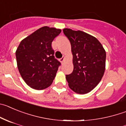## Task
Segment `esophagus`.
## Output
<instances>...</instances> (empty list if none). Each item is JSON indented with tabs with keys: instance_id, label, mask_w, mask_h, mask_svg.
<instances>
[{
	"instance_id": "1",
	"label": "esophagus",
	"mask_w": 126,
	"mask_h": 126,
	"mask_svg": "<svg viewBox=\"0 0 126 126\" xmlns=\"http://www.w3.org/2000/svg\"><path fill=\"white\" fill-rule=\"evenodd\" d=\"M64 61H65V57H62V58L60 59V61H61V63H63V62H64Z\"/></svg>"
}]
</instances>
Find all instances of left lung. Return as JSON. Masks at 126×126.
Listing matches in <instances>:
<instances>
[{
  "mask_svg": "<svg viewBox=\"0 0 126 126\" xmlns=\"http://www.w3.org/2000/svg\"><path fill=\"white\" fill-rule=\"evenodd\" d=\"M71 44L73 72L66 75L69 87L79 94L94 89L100 82L106 69V50L99 40L80 31L64 29Z\"/></svg>",
  "mask_w": 126,
  "mask_h": 126,
  "instance_id": "left-lung-1",
  "label": "left lung"
}]
</instances>
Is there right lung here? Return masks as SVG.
Segmentation results:
<instances>
[{
	"mask_svg": "<svg viewBox=\"0 0 126 126\" xmlns=\"http://www.w3.org/2000/svg\"><path fill=\"white\" fill-rule=\"evenodd\" d=\"M61 30L44 26L20 42L16 52L17 67L31 88L42 90L50 86L61 63L54 58L51 44Z\"/></svg>",
	"mask_w": 126,
	"mask_h": 126,
	"instance_id": "right-lung-1",
	"label": "right lung"
}]
</instances>
